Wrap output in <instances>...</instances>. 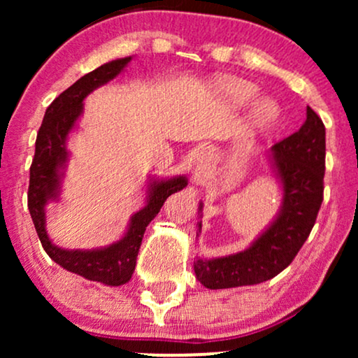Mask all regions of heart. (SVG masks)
Returning a JSON list of instances; mask_svg holds the SVG:
<instances>
[{"mask_svg":"<svg viewBox=\"0 0 358 358\" xmlns=\"http://www.w3.org/2000/svg\"><path fill=\"white\" fill-rule=\"evenodd\" d=\"M222 94L228 97L234 106H246L257 96V86L239 78H222L217 83ZM278 109L272 101H259L252 110V122L257 127H266L277 119Z\"/></svg>","mask_w":358,"mask_h":358,"instance_id":"obj_1","label":"heart"}]
</instances>
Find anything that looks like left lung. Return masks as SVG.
<instances>
[{"mask_svg": "<svg viewBox=\"0 0 358 358\" xmlns=\"http://www.w3.org/2000/svg\"><path fill=\"white\" fill-rule=\"evenodd\" d=\"M272 164L283 189L278 217L246 251L218 259H197L194 271L210 290L271 280L290 266L310 236L322 203L326 129L306 107L301 129L272 146ZM202 212V203L199 207ZM202 223H199V231Z\"/></svg>", "mask_w": 358, "mask_h": 358, "instance_id": "obj_1", "label": "left lung"}]
</instances>
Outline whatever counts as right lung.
I'll use <instances>...</instances> for the list:
<instances>
[{
	"instance_id": "add662e5",
	"label": "right lung",
	"mask_w": 358,
	"mask_h": 358,
	"mask_svg": "<svg viewBox=\"0 0 358 358\" xmlns=\"http://www.w3.org/2000/svg\"><path fill=\"white\" fill-rule=\"evenodd\" d=\"M130 60L131 57H127L104 63L94 71L80 78L47 107L37 134L36 155L31 164L27 192V207L34 227L42 248L52 261L87 280L112 287L124 285L130 280L146 227L158 215L166 199L187 185V179L179 176V178L151 182L146 205L131 217L125 236L110 246L92 249V251H66L52 244L45 229V205L48 200H55L60 192V169L65 168L68 159L66 138L76 120L80 119L83 101L96 87L114 80Z\"/></svg>"
}]
</instances>
